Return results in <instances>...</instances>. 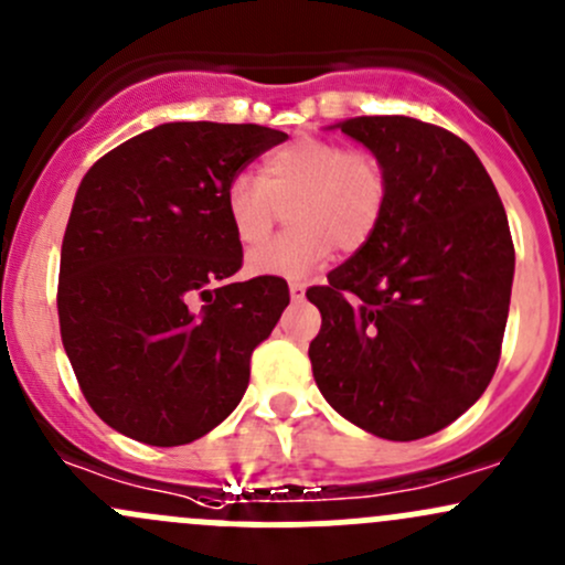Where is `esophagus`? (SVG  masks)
<instances>
[{
	"instance_id": "obj_1",
	"label": "esophagus",
	"mask_w": 565,
	"mask_h": 565,
	"mask_svg": "<svg viewBox=\"0 0 565 565\" xmlns=\"http://www.w3.org/2000/svg\"><path fill=\"white\" fill-rule=\"evenodd\" d=\"M289 295H292V300H300L306 295V284L303 281H292V284H289Z\"/></svg>"
}]
</instances>
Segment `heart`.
<instances>
[{
	"label": "heart",
	"instance_id": "heart-1",
	"mask_svg": "<svg viewBox=\"0 0 565 565\" xmlns=\"http://www.w3.org/2000/svg\"><path fill=\"white\" fill-rule=\"evenodd\" d=\"M289 201L292 230L248 256L254 276L303 278L333 246H366L388 202V172L374 152L347 150L339 141L300 139L281 147L262 161L259 177L237 174L226 188V215L237 241L246 248L262 246Z\"/></svg>",
	"mask_w": 565,
	"mask_h": 565
}]
</instances>
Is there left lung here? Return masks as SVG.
Wrapping results in <instances>:
<instances>
[{
  "mask_svg": "<svg viewBox=\"0 0 565 565\" xmlns=\"http://www.w3.org/2000/svg\"><path fill=\"white\" fill-rule=\"evenodd\" d=\"M341 130L388 172L380 226L306 298L309 358L335 413L385 440L446 429L492 380L509 319L514 241L492 177L451 130L355 117Z\"/></svg>",
  "mask_w": 565,
  "mask_h": 565,
  "instance_id": "8db88e82",
  "label": "left lung"
}]
</instances>
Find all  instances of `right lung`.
Returning a JSON list of instances; mask_svg holds the SVG:
<instances>
[{
  "label": "right lung",
  "mask_w": 565,
  "mask_h": 565,
  "mask_svg": "<svg viewBox=\"0 0 565 565\" xmlns=\"http://www.w3.org/2000/svg\"><path fill=\"white\" fill-rule=\"evenodd\" d=\"M287 141L265 125L167 122L106 152L76 191L56 311L78 388L119 435L172 448L241 404L284 278L232 281L226 188Z\"/></svg>",
  "instance_id": "add662e5"
}]
</instances>
